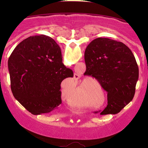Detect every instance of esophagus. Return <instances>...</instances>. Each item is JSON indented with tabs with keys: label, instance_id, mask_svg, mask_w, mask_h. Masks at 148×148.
Masks as SVG:
<instances>
[{
	"label": "esophagus",
	"instance_id": "34e87169",
	"mask_svg": "<svg viewBox=\"0 0 148 148\" xmlns=\"http://www.w3.org/2000/svg\"><path fill=\"white\" fill-rule=\"evenodd\" d=\"M79 77H80V76L77 73H75V74L74 75V78L75 79H78L79 78Z\"/></svg>",
	"mask_w": 148,
	"mask_h": 148
}]
</instances>
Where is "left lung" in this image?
<instances>
[{
	"mask_svg": "<svg viewBox=\"0 0 148 148\" xmlns=\"http://www.w3.org/2000/svg\"><path fill=\"white\" fill-rule=\"evenodd\" d=\"M84 57L85 73L107 92L108 105L100 114H117L135 95L139 68L133 52L123 42L98 38L87 46Z\"/></svg>",
	"mask_w": 148,
	"mask_h": 148,
	"instance_id": "obj_1",
	"label": "left lung"
}]
</instances>
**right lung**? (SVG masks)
<instances>
[{
  "instance_id": "1",
  "label": "right lung",
  "mask_w": 148,
  "mask_h": 148,
  "mask_svg": "<svg viewBox=\"0 0 148 148\" xmlns=\"http://www.w3.org/2000/svg\"><path fill=\"white\" fill-rule=\"evenodd\" d=\"M14 97L34 115L45 114L62 103L60 84L73 77L62 63L61 50L52 38L30 37L16 46L8 60Z\"/></svg>"
}]
</instances>
